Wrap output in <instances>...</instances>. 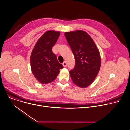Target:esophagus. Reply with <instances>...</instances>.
<instances>
[{
	"instance_id": "34e87169",
	"label": "esophagus",
	"mask_w": 130,
	"mask_h": 130,
	"mask_svg": "<svg viewBox=\"0 0 130 130\" xmlns=\"http://www.w3.org/2000/svg\"><path fill=\"white\" fill-rule=\"evenodd\" d=\"M63 66L64 67H66V66H67V63H66V62H63Z\"/></svg>"
}]
</instances>
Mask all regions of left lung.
Wrapping results in <instances>:
<instances>
[{
  "instance_id": "8db88e82",
  "label": "left lung",
  "mask_w": 130,
  "mask_h": 130,
  "mask_svg": "<svg viewBox=\"0 0 130 130\" xmlns=\"http://www.w3.org/2000/svg\"><path fill=\"white\" fill-rule=\"evenodd\" d=\"M65 36L75 60L74 69L69 71L74 84L85 88L96 78L101 66L99 51L91 37L84 31L65 32Z\"/></svg>"
}]
</instances>
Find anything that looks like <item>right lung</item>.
<instances>
[{
    "mask_svg": "<svg viewBox=\"0 0 130 130\" xmlns=\"http://www.w3.org/2000/svg\"><path fill=\"white\" fill-rule=\"evenodd\" d=\"M60 34L59 31H46L39 38L32 50L30 57L32 72L37 80L42 84L53 82L60 69L63 68L52 52Z\"/></svg>",
    "mask_w": 130,
    "mask_h": 130,
    "instance_id": "right-lung-1",
    "label": "right lung"
}]
</instances>
